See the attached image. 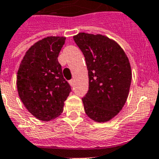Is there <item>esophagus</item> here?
I'll return each mask as SVG.
<instances>
[{
    "instance_id": "esophagus-1",
    "label": "esophagus",
    "mask_w": 159,
    "mask_h": 159,
    "mask_svg": "<svg viewBox=\"0 0 159 159\" xmlns=\"http://www.w3.org/2000/svg\"><path fill=\"white\" fill-rule=\"evenodd\" d=\"M69 83H70L71 86H73V85H74V80L73 79L70 80V81H69Z\"/></svg>"
}]
</instances>
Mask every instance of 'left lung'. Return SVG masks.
Segmentation results:
<instances>
[{
  "instance_id": "left-lung-1",
  "label": "left lung",
  "mask_w": 159,
  "mask_h": 159,
  "mask_svg": "<svg viewBox=\"0 0 159 159\" xmlns=\"http://www.w3.org/2000/svg\"><path fill=\"white\" fill-rule=\"evenodd\" d=\"M73 40L88 70L89 90L82 98L85 112L95 122H108L128 97L132 77L128 58L115 41L104 35L80 33Z\"/></svg>"
}]
</instances>
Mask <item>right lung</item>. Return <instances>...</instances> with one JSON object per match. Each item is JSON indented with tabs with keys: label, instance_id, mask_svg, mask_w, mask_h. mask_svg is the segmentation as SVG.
<instances>
[{
	"label": "right lung",
	"instance_id": "obj_1",
	"mask_svg": "<svg viewBox=\"0 0 159 159\" xmlns=\"http://www.w3.org/2000/svg\"><path fill=\"white\" fill-rule=\"evenodd\" d=\"M66 37H47L27 50L17 73V90L28 111L48 122L59 117L71 86L63 77L58 56Z\"/></svg>",
	"mask_w": 159,
	"mask_h": 159
}]
</instances>
